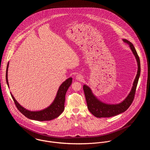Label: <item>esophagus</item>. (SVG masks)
<instances>
[{
	"mask_svg": "<svg viewBox=\"0 0 150 150\" xmlns=\"http://www.w3.org/2000/svg\"><path fill=\"white\" fill-rule=\"evenodd\" d=\"M76 79L77 80H79V81H83V76L81 75V74H78V75H77L76 76Z\"/></svg>",
	"mask_w": 150,
	"mask_h": 150,
	"instance_id": "34e87169",
	"label": "esophagus"
}]
</instances>
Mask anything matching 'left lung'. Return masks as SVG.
I'll return each mask as SVG.
<instances>
[{
	"label": "left lung",
	"instance_id": "1",
	"mask_svg": "<svg viewBox=\"0 0 150 150\" xmlns=\"http://www.w3.org/2000/svg\"><path fill=\"white\" fill-rule=\"evenodd\" d=\"M123 42L127 43L129 45L132 51L135 56L137 62V73L133 82L132 88L128 96L123 102L119 104L108 105L104 103L99 100L92 93V91L91 90L89 87L86 85L83 86V89L84 91L88 108L89 111L96 117H111L124 112L131 105L134 98L136 89L140 74V61L138 54L136 51V49L134 48L132 43H130L126 39H123Z\"/></svg>",
	"mask_w": 150,
	"mask_h": 150
}]
</instances>
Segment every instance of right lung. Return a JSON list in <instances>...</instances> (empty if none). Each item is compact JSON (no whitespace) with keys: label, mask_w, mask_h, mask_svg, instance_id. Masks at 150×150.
Instances as JSON below:
<instances>
[{"label":"right lung","mask_w":150,"mask_h":150,"mask_svg":"<svg viewBox=\"0 0 150 150\" xmlns=\"http://www.w3.org/2000/svg\"><path fill=\"white\" fill-rule=\"evenodd\" d=\"M8 67V62L7 66L6 79L7 86H8V79H7V71ZM72 83V78L70 77L59 86L58 91L55 99L53 103L49 107L44 109L43 110L39 111H29L21 106L14 98L13 95L11 93V96L14 102V103L17 109L28 118L30 120L44 121H50L55 118H57L60 114L64 111V102H65V95L66 93Z\"/></svg>","instance_id":"1"}]
</instances>
